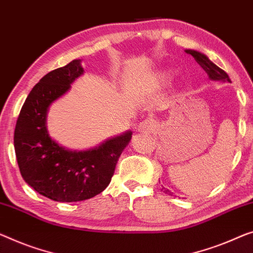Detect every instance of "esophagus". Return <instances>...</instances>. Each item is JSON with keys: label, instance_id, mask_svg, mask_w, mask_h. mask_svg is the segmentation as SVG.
Here are the masks:
<instances>
[{"label": "esophagus", "instance_id": "1", "mask_svg": "<svg viewBox=\"0 0 253 253\" xmlns=\"http://www.w3.org/2000/svg\"><path fill=\"white\" fill-rule=\"evenodd\" d=\"M154 129H156V123H154L152 119L149 118L143 120V122L139 123L137 126V130L144 134H151Z\"/></svg>", "mask_w": 253, "mask_h": 253}]
</instances>
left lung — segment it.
Returning <instances> with one entry per match:
<instances>
[{"label": "left lung", "instance_id": "1", "mask_svg": "<svg viewBox=\"0 0 253 253\" xmlns=\"http://www.w3.org/2000/svg\"><path fill=\"white\" fill-rule=\"evenodd\" d=\"M185 52L193 56V58L195 59V61H197L199 65L203 68V70L208 74V76L211 81H223V82L232 83L231 79H229V77H228V75L226 74L223 69H220L219 67L214 65L212 61H210L209 58L207 55H205L203 53H200V52L194 51V50H186ZM163 190L165 193H167L168 195L174 194L172 192H170L165 187L163 188Z\"/></svg>", "mask_w": 253, "mask_h": 253}]
</instances>
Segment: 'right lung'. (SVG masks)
Listing matches in <instances>:
<instances>
[{
	"instance_id": "right-lung-1",
	"label": "right lung",
	"mask_w": 253,
	"mask_h": 253,
	"mask_svg": "<svg viewBox=\"0 0 253 253\" xmlns=\"http://www.w3.org/2000/svg\"><path fill=\"white\" fill-rule=\"evenodd\" d=\"M83 73L81 60H73L45 75L30 90L14 129L22 178L37 193L59 202L83 201L104 191L131 138L128 130L87 151L68 150L51 138L46 127L48 108Z\"/></svg>"
}]
</instances>
